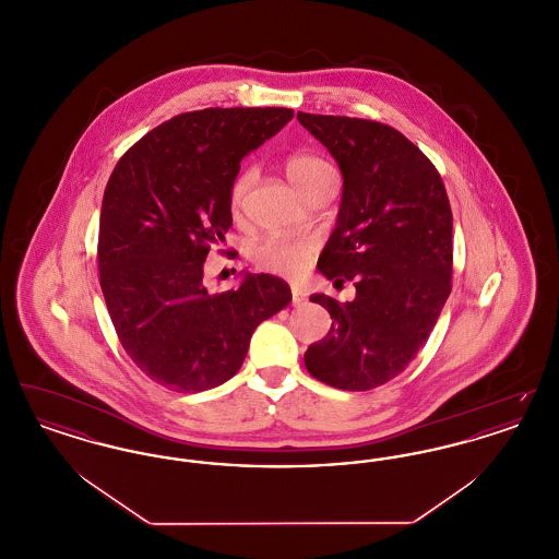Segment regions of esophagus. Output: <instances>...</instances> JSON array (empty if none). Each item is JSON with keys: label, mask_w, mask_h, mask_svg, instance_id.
Returning <instances> with one entry per match:
<instances>
[{"label": "esophagus", "mask_w": 559, "mask_h": 559, "mask_svg": "<svg viewBox=\"0 0 559 559\" xmlns=\"http://www.w3.org/2000/svg\"><path fill=\"white\" fill-rule=\"evenodd\" d=\"M293 306H301L306 301V293L301 292L299 287H292Z\"/></svg>", "instance_id": "esophagus-1"}]
</instances>
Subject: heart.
Returning <instances> with one entry per match:
<instances>
[{"label":"heart","mask_w":559,"mask_h":559,"mask_svg":"<svg viewBox=\"0 0 559 559\" xmlns=\"http://www.w3.org/2000/svg\"><path fill=\"white\" fill-rule=\"evenodd\" d=\"M329 169H331V165L326 160L320 159L317 155H308V153L292 155L285 163V171H287L289 180L299 190H304L312 180H317L320 174H324ZM249 185H251V171H240L230 187V197H228L233 212H237L242 205V199L247 194ZM310 251H312L310 240L266 237L253 247L251 258H253L255 266L262 267V270L293 276L306 267Z\"/></svg>","instance_id":"1"}]
</instances>
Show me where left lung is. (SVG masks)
<instances>
[{
	"instance_id": "1",
	"label": "left lung",
	"mask_w": 559,
	"mask_h": 559,
	"mask_svg": "<svg viewBox=\"0 0 559 559\" xmlns=\"http://www.w3.org/2000/svg\"><path fill=\"white\" fill-rule=\"evenodd\" d=\"M297 121L344 176L319 270L335 287H356L344 304L324 293L310 297L333 322L304 362L326 385L365 392L408 367L451 295V203L433 163L399 130L301 110Z\"/></svg>"
}]
</instances>
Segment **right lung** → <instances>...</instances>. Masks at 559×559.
<instances>
[{
  "label": "right lung",
  "instance_id": "add662e5",
  "mask_svg": "<svg viewBox=\"0 0 559 559\" xmlns=\"http://www.w3.org/2000/svg\"><path fill=\"white\" fill-rule=\"evenodd\" d=\"M293 119L292 108H203L140 138L103 199L98 270L117 337L135 367L174 392H203L239 372L262 320L292 301L272 274L210 293L203 264L233 226L240 160Z\"/></svg>",
  "mask_w": 559,
  "mask_h": 559
}]
</instances>
